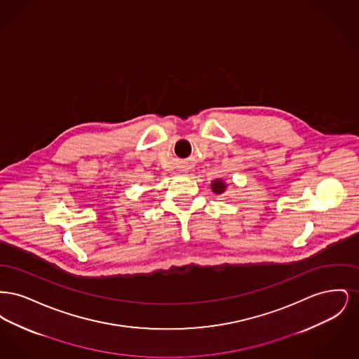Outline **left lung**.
<instances>
[{"instance_id": "8db88e82", "label": "left lung", "mask_w": 359, "mask_h": 359, "mask_svg": "<svg viewBox=\"0 0 359 359\" xmlns=\"http://www.w3.org/2000/svg\"><path fill=\"white\" fill-rule=\"evenodd\" d=\"M211 188H212V191L215 192V194H223L224 192V189H226V184L223 183L222 180H219V179H217V180H214L212 183H211Z\"/></svg>"}]
</instances>
